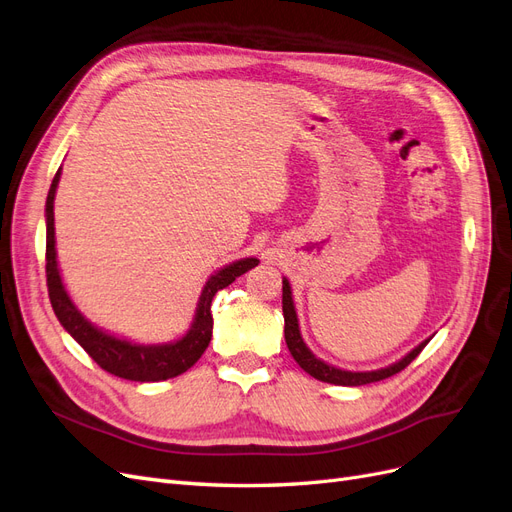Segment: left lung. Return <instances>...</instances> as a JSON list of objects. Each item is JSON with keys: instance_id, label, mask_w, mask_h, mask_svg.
<instances>
[{"instance_id": "left-lung-1", "label": "left lung", "mask_w": 512, "mask_h": 512, "mask_svg": "<svg viewBox=\"0 0 512 512\" xmlns=\"http://www.w3.org/2000/svg\"><path fill=\"white\" fill-rule=\"evenodd\" d=\"M283 315H285V340L289 351L293 355V359L298 361L300 368L304 372H308L310 376H315L317 381L323 383H332V385H342V387H359V385H368V383H376V381H383V378H389L393 374L402 372L412 359H415L423 349L425 344L430 340L421 342L417 349H412L404 359H400L398 364H393L389 368L383 370H374V372H346L334 366H327L325 361L317 359L308 351V346L304 344L302 336H300V327H298V315H295V306L291 300V287L287 283V278L283 280Z\"/></svg>"}]
</instances>
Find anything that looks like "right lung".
<instances>
[{
	"instance_id": "obj_1",
	"label": "right lung",
	"mask_w": 512,
	"mask_h": 512,
	"mask_svg": "<svg viewBox=\"0 0 512 512\" xmlns=\"http://www.w3.org/2000/svg\"><path fill=\"white\" fill-rule=\"evenodd\" d=\"M59 178H61V170H57L53 185L48 189V197H46V287H48V298H51L59 323L65 327V332H68L82 346V349L89 353V357L97 366L119 378L140 381V383H155V381H166V378H174L178 374L187 372L195 361L204 355L206 346L210 342V336H212L210 304H212L214 293L219 289H225L227 285H232L238 276L255 268L259 259L255 257L240 259L232 263V266H225L223 270H219L217 274L208 278V283L204 285V291L200 295V304H197L195 321L189 332L180 340L172 344L144 346V344H131L127 340L108 336L102 332V329L93 327L85 317L80 315L61 283V274L57 268V251H55V212H53Z\"/></svg>"
}]
</instances>
